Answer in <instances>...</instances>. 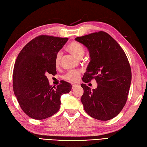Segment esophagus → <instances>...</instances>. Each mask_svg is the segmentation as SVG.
<instances>
[{"label": "esophagus", "instance_id": "1", "mask_svg": "<svg viewBox=\"0 0 147 147\" xmlns=\"http://www.w3.org/2000/svg\"><path fill=\"white\" fill-rule=\"evenodd\" d=\"M79 86V85L78 84H76V83H73L72 84V88L73 89H74L77 88V87Z\"/></svg>", "mask_w": 147, "mask_h": 147}]
</instances>
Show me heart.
<instances>
[{
	"instance_id": "heart-1",
	"label": "heart",
	"mask_w": 147,
	"mask_h": 147,
	"mask_svg": "<svg viewBox=\"0 0 147 147\" xmlns=\"http://www.w3.org/2000/svg\"><path fill=\"white\" fill-rule=\"evenodd\" d=\"M67 50L71 54L75 56L77 58H82L85 54V50L84 47L80 43L77 42H71L67 47ZM61 59V53H58L56 55L55 63L56 65H59L60 63ZM81 74V71L80 70H71L68 71L66 74L64 76V79L67 80L69 82H77L79 80Z\"/></svg>"
}]
</instances>
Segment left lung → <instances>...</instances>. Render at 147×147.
Instances as JSON below:
<instances>
[{
	"instance_id": "1",
	"label": "left lung",
	"mask_w": 147,
	"mask_h": 147,
	"mask_svg": "<svg viewBox=\"0 0 147 147\" xmlns=\"http://www.w3.org/2000/svg\"><path fill=\"white\" fill-rule=\"evenodd\" d=\"M88 50L90 61L82 80L95 79V89L82 83L84 109L90 116L108 121L119 114L125 105L131 82L128 59L118 43L104 32L75 38Z\"/></svg>"
}]
</instances>
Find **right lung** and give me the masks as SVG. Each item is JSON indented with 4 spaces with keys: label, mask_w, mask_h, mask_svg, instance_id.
<instances>
[{
    "label": "right lung",
    "mask_w": 147,
    "mask_h": 147,
    "mask_svg": "<svg viewBox=\"0 0 147 147\" xmlns=\"http://www.w3.org/2000/svg\"><path fill=\"white\" fill-rule=\"evenodd\" d=\"M67 38L40 35L28 43L19 54L13 71V90L22 110L31 118L44 119L55 114L61 96L72 86L64 81L50 85L47 74L55 75V59Z\"/></svg>",
    "instance_id": "1"
}]
</instances>
